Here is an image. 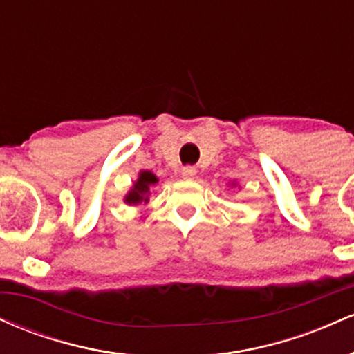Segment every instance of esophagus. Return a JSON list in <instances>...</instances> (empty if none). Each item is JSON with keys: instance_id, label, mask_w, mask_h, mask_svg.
I'll list each match as a JSON object with an SVG mask.
<instances>
[{"instance_id": "34e87169", "label": "esophagus", "mask_w": 354, "mask_h": 354, "mask_svg": "<svg viewBox=\"0 0 354 354\" xmlns=\"http://www.w3.org/2000/svg\"><path fill=\"white\" fill-rule=\"evenodd\" d=\"M181 176L185 178V180H193V178L196 176V169H194L193 166H185V168L181 169Z\"/></svg>"}]
</instances>
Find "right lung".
<instances>
[{
  "mask_svg": "<svg viewBox=\"0 0 354 354\" xmlns=\"http://www.w3.org/2000/svg\"><path fill=\"white\" fill-rule=\"evenodd\" d=\"M158 178L154 176L151 171H141L138 180L133 183V188L128 191V194L124 196L126 205H141V203H148L149 196V188L153 185H156Z\"/></svg>",
  "mask_w": 354,
  "mask_h": 354,
  "instance_id": "right-lung-1",
  "label": "right lung"
}]
</instances>
